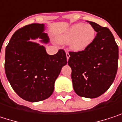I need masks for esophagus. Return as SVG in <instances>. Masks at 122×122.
Masks as SVG:
<instances>
[{"label": "esophagus", "mask_w": 122, "mask_h": 122, "mask_svg": "<svg viewBox=\"0 0 122 122\" xmlns=\"http://www.w3.org/2000/svg\"><path fill=\"white\" fill-rule=\"evenodd\" d=\"M66 56H67V60H68L69 57H70V54H69V53L68 51H67V53H66Z\"/></svg>", "instance_id": "1"}]
</instances>
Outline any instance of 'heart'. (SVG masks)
<instances>
[{"label":"heart","mask_w":122,"mask_h":122,"mask_svg":"<svg viewBox=\"0 0 122 122\" xmlns=\"http://www.w3.org/2000/svg\"><path fill=\"white\" fill-rule=\"evenodd\" d=\"M96 38V30L91 24L77 23L71 26L59 38L62 43L70 42V48L74 51L86 50Z\"/></svg>","instance_id":"obj_1"}]
</instances>
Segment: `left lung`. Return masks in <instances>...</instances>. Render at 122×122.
<instances>
[{
  "label": "left lung",
  "instance_id": "8db88e82",
  "mask_svg": "<svg viewBox=\"0 0 122 122\" xmlns=\"http://www.w3.org/2000/svg\"><path fill=\"white\" fill-rule=\"evenodd\" d=\"M97 32L93 42L86 50L69 52L68 65L75 93L95 98L103 94L113 83L118 68L119 49L110 30L87 21Z\"/></svg>",
  "mask_w": 122,
  "mask_h": 122
}]
</instances>
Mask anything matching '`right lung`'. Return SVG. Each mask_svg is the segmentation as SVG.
Masks as SVG:
<instances>
[{
  "instance_id": "right-lung-1",
  "label": "right lung",
  "mask_w": 122,
  "mask_h": 122,
  "mask_svg": "<svg viewBox=\"0 0 122 122\" xmlns=\"http://www.w3.org/2000/svg\"><path fill=\"white\" fill-rule=\"evenodd\" d=\"M43 31V24L26 25L15 32L5 48L7 79L15 93L29 102L41 101L52 95L55 81L67 63L63 49L50 55L43 46L29 41L39 37L48 42Z\"/></svg>"
}]
</instances>
